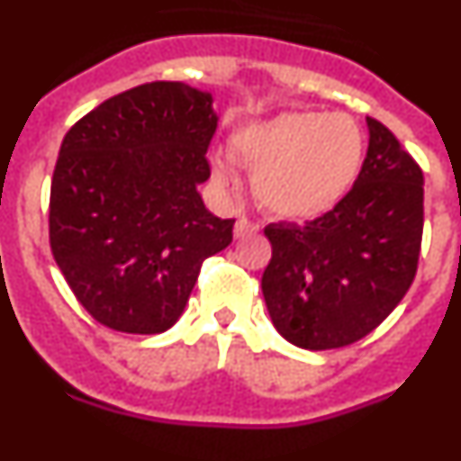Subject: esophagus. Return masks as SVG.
I'll use <instances>...</instances> for the list:
<instances>
[{
    "label": "esophagus",
    "mask_w": 461,
    "mask_h": 461,
    "mask_svg": "<svg viewBox=\"0 0 461 461\" xmlns=\"http://www.w3.org/2000/svg\"><path fill=\"white\" fill-rule=\"evenodd\" d=\"M258 233V226H256L254 221H249L247 217H240L238 221H235V238L242 240V238H249V235H256Z\"/></svg>",
    "instance_id": "34e87169"
}]
</instances>
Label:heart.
I'll return each instance as SVG.
<instances>
[{"label": "heart", "instance_id": "heart-1", "mask_svg": "<svg viewBox=\"0 0 461 461\" xmlns=\"http://www.w3.org/2000/svg\"><path fill=\"white\" fill-rule=\"evenodd\" d=\"M228 149L254 170L258 205L276 219L309 221L335 210L357 182L367 142L360 126L346 115L281 113L240 126ZM214 182L233 189V166L212 158Z\"/></svg>", "mask_w": 461, "mask_h": 461}]
</instances>
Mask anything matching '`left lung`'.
Listing matches in <instances>:
<instances>
[{
    "instance_id": "1",
    "label": "left lung",
    "mask_w": 461,
    "mask_h": 461,
    "mask_svg": "<svg viewBox=\"0 0 461 461\" xmlns=\"http://www.w3.org/2000/svg\"><path fill=\"white\" fill-rule=\"evenodd\" d=\"M357 182L323 217L270 223L260 286L279 335L307 351L341 348L388 319L411 288L420 256L422 170L390 129L367 117Z\"/></svg>"
}]
</instances>
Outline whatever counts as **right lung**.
Segmentation results:
<instances>
[{"mask_svg":"<svg viewBox=\"0 0 461 461\" xmlns=\"http://www.w3.org/2000/svg\"><path fill=\"white\" fill-rule=\"evenodd\" d=\"M217 131L212 96L185 83L138 85L64 136L50 186V249L94 321L158 335L180 319L203 260L233 242L235 219L198 194Z\"/></svg>","mask_w":461,"mask_h":461,"instance_id":"1","label":"right lung"}]
</instances>
